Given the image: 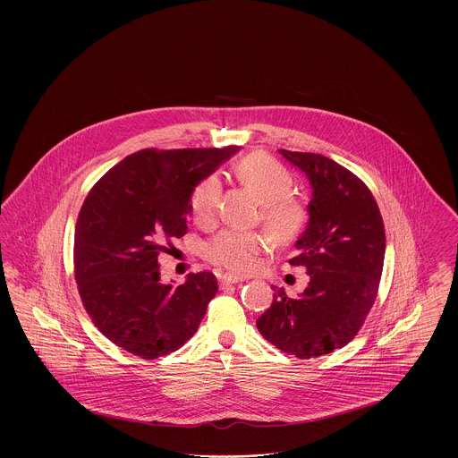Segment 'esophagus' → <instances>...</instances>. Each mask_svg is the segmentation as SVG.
<instances>
[{
  "instance_id": "1",
  "label": "esophagus",
  "mask_w": 458,
  "mask_h": 458,
  "mask_svg": "<svg viewBox=\"0 0 458 458\" xmlns=\"http://www.w3.org/2000/svg\"><path fill=\"white\" fill-rule=\"evenodd\" d=\"M239 282H245V278H243V276H237V275H230V273H226V275H221V276H219V284H223V286H226V284H239Z\"/></svg>"
}]
</instances>
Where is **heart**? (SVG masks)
I'll use <instances>...</instances> for the list:
<instances>
[{
	"instance_id": "b5f03b06",
	"label": "heart",
	"mask_w": 458,
	"mask_h": 458,
	"mask_svg": "<svg viewBox=\"0 0 458 458\" xmlns=\"http://www.w3.org/2000/svg\"><path fill=\"white\" fill-rule=\"evenodd\" d=\"M235 174L240 183L261 200V216L271 235L278 242L297 239L307 223L304 204L292 196L293 180L284 165L264 153L242 157ZM221 183L215 174L206 176L191 194V213L197 225H211L218 216ZM271 237L266 232L228 228L209 240L202 254L216 266L233 273H247L256 267L262 252L269 247Z\"/></svg>"
}]
</instances>
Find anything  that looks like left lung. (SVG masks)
Listing matches in <instances>:
<instances>
[{"label": "left lung", "instance_id": "8db88e82", "mask_svg": "<svg viewBox=\"0 0 458 458\" xmlns=\"http://www.w3.org/2000/svg\"><path fill=\"white\" fill-rule=\"evenodd\" d=\"M280 153L312 185L309 223L290 259L310 282L299 299L275 286L256 325L276 349L310 359L345 347L364 325L383 273L385 225L368 185L345 166L323 154Z\"/></svg>", "mask_w": 458, "mask_h": 458}]
</instances>
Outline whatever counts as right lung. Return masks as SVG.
Listing matches in <instances>:
<instances>
[{
  "mask_svg": "<svg viewBox=\"0 0 458 458\" xmlns=\"http://www.w3.org/2000/svg\"><path fill=\"white\" fill-rule=\"evenodd\" d=\"M237 149H142L90 189L75 225L73 273L89 318L116 347L157 359L194 336L218 280L200 271L172 288L159 282L157 258L187 233L194 187Z\"/></svg>",
  "mask_w": 458,
  "mask_h": 458,
  "instance_id": "add662e5",
  "label": "right lung"
}]
</instances>
